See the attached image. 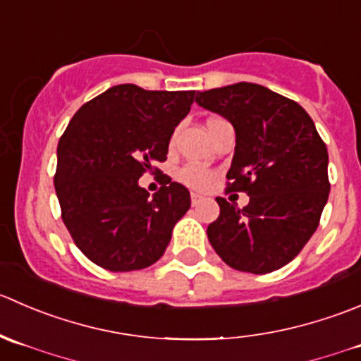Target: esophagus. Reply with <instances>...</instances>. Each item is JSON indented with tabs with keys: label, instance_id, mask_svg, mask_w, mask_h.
<instances>
[{
	"label": "esophagus",
	"instance_id": "obj_1",
	"mask_svg": "<svg viewBox=\"0 0 361 361\" xmlns=\"http://www.w3.org/2000/svg\"><path fill=\"white\" fill-rule=\"evenodd\" d=\"M202 196H200V195H195V192H192V195H191V205L192 207H196V205H198V203L200 202H202Z\"/></svg>",
	"mask_w": 361,
	"mask_h": 361
}]
</instances>
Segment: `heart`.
<instances>
[{"label":"heart","mask_w":361,"mask_h":361,"mask_svg":"<svg viewBox=\"0 0 361 361\" xmlns=\"http://www.w3.org/2000/svg\"><path fill=\"white\" fill-rule=\"evenodd\" d=\"M216 121H219V117H212V119H209V126L210 124H214ZM173 138H170V145L173 144ZM179 180L182 182L184 185H188V188L191 189H205L207 185L210 184V180H212V172L207 169H203V166L200 165H185L182 166L179 170Z\"/></svg>","instance_id":"obj_1"}]
</instances>
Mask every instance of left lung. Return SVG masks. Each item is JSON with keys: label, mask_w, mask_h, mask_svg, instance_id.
Segmentation results:
<instances>
[{"label": "left lung", "mask_w": 361, "mask_h": 361, "mask_svg": "<svg viewBox=\"0 0 361 361\" xmlns=\"http://www.w3.org/2000/svg\"><path fill=\"white\" fill-rule=\"evenodd\" d=\"M196 103L233 124L226 191L249 196L244 209L216 198L221 212L207 228L210 244L231 269L274 272L302 251L319 224L330 192L326 145L297 102L263 85L210 89L198 92Z\"/></svg>", "instance_id": "1"}]
</instances>
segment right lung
Wrapping results in <instances>:
<instances>
[{"label": "right lung", "instance_id": "add662e5", "mask_svg": "<svg viewBox=\"0 0 361 361\" xmlns=\"http://www.w3.org/2000/svg\"><path fill=\"white\" fill-rule=\"evenodd\" d=\"M195 91H145L119 84L84 103L58 145L56 195L75 245L102 269L131 272L165 252L189 191L165 176L152 195L138 185L159 172L169 142Z\"/></svg>", "mask_w": 361, "mask_h": 361}]
</instances>
